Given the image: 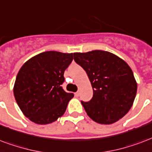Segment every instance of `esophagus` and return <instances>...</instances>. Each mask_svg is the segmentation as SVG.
<instances>
[{
  "label": "esophagus",
  "mask_w": 152,
  "mask_h": 152,
  "mask_svg": "<svg viewBox=\"0 0 152 152\" xmlns=\"http://www.w3.org/2000/svg\"><path fill=\"white\" fill-rule=\"evenodd\" d=\"M79 94H79V92H78V91H77L76 93H75V97H78V96H79Z\"/></svg>",
  "instance_id": "1"
}]
</instances>
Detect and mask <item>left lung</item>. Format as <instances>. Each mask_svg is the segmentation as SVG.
<instances>
[{
	"label": "left lung",
	"mask_w": 152,
	"mask_h": 152,
	"mask_svg": "<svg viewBox=\"0 0 152 152\" xmlns=\"http://www.w3.org/2000/svg\"><path fill=\"white\" fill-rule=\"evenodd\" d=\"M74 59L86 72L93 88L91 101L82 102L91 119L101 124L119 120L133 105L137 83L131 67L107 51L75 53Z\"/></svg>",
	"instance_id": "1"
}]
</instances>
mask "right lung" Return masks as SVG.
Here are the masks:
<instances>
[{
  "label": "right lung",
  "instance_id": "1",
  "mask_svg": "<svg viewBox=\"0 0 152 152\" xmlns=\"http://www.w3.org/2000/svg\"><path fill=\"white\" fill-rule=\"evenodd\" d=\"M73 61V53L46 51L24 63L13 86L16 102L24 115L45 125L63 115L74 97L61 87L64 72Z\"/></svg>",
  "mask_w": 152,
  "mask_h": 152
}]
</instances>
